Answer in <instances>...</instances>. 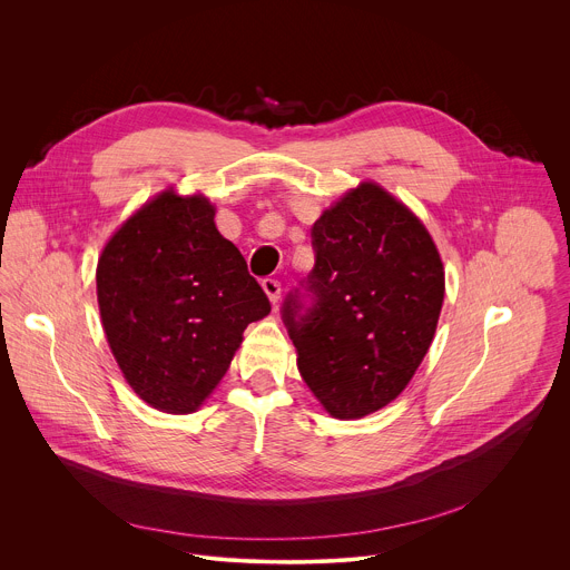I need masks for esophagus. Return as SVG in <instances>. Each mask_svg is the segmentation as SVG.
I'll return each instance as SVG.
<instances>
[{"label":"esophagus","instance_id":"1","mask_svg":"<svg viewBox=\"0 0 570 570\" xmlns=\"http://www.w3.org/2000/svg\"><path fill=\"white\" fill-rule=\"evenodd\" d=\"M262 286H264L266 295L271 297V302L275 304V302L279 299V293H282V284H279L277 279H273V277H266V279H262Z\"/></svg>","mask_w":570,"mask_h":570}]
</instances>
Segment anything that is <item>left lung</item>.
Instances as JSON below:
<instances>
[{
	"label": "left lung",
	"instance_id": "obj_1",
	"mask_svg": "<svg viewBox=\"0 0 570 570\" xmlns=\"http://www.w3.org/2000/svg\"><path fill=\"white\" fill-rule=\"evenodd\" d=\"M313 271L282 304L302 379L338 420L390 403L426 356L444 268L417 216L365 183L311 227Z\"/></svg>",
	"mask_w": 570,
	"mask_h": 570
}]
</instances>
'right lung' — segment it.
Here are the masks:
<instances>
[{"label":"right lung","mask_w":570,"mask_h":570,"mask_svg":"<svg viewBox=\"0 0 570 570\" xmlns=\"http://www.w3.org/2000/svg\"><path fill=\"white\" fill-rule=\"evenodd\" d=\"M97 295L110 350L153 409L194 413L271 302L200 198L159 194L108 240Z\"/></svg>","instance_id":"right-lung-1"}]
</instances>
